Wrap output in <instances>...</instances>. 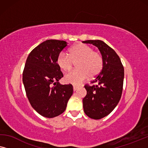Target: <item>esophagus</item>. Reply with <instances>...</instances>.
<instances>
[{
  "label": "esophagus",
  "mask_w": 148,
  "mask_h": 148,
  "mask_svg": "<svg viewBox=\"0 0 148 148\" xmlns=\"http://www.w3.org/2000/svg\"><path fill=\"white\" fill-rule=\"evenodd\" d=\"M79 88V86H73V90H74V91H76L77 89H78Z\"/></svg>",
  "instance_id": "34e87169"
}]
</instances>
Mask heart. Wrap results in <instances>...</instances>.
<instances>
[{
  "label": "heart",
  "mask_w": 148,
  "mask_h": 148,
  "mask_svg": "<svg viewBox=\"0 0 148 148\" xmlns=\"http://www.w3.org/2000/svg\"><path fill=\"white\" fill-rule=\"evenodd\" d=\"M77 69L72 70L64 76L66 82L72 84H79L89 76L94 78L103 68V57L90 45L78 43L70 49L69 53L62 51L58 54L56 62L60 69L68 71L71 69L74 62H76Z\"/></svg>",
  "instance_id": "obj_1"
}]
</instances>
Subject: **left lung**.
<instances>
[{"instance_id":"1","label":"left lung","mask_w":148,"mask_h":148,"mask_svg":"<svg viewBox=\"0 0 148 148\" xmlns=\"http://www.w3.org/2000/svg\"><path fill=\"white\" fill-rule=\"evenodd\" d=\"M97 47L103 57V68L90 86L86 84V95L83 99L86 115L93 119H101L113 111L121 97L123 86L124 68L113 49L101 40H86Z\"/></svg>"}]
</instances>
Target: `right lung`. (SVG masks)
<instances>
[{
	"instance_id": "obj_1",
	"label": "right lung",
	"mask_w": 148,
	"mask_h": 148,
	"mask_svg": "<svg viewBox=\"0 0 148 148\" xmlns=\"http://www.w3.org/2000/svg\"><path fill=\"white\" fill-rule=\"evenodd\" d=\"M67 45L65 41L49 39L35 47L27 58L23 72L27 97L33 109L45 117L64 113L73 93L72 84L58 82L63 74L56 59Z\"/></svg>"
}]
</instances>
